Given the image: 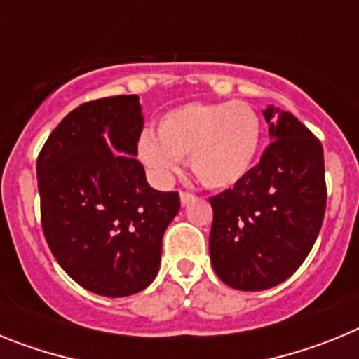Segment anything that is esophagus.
Here are the masks:
<instances>
[{"label": "esophagus", "instance_id": "esophagus-1", "mask_svg": "<svg viewBox=\"0 0 359 359\" xmlns=\"http://www.w3.org/2000/svg\"><path fill=\"white\" fill-rule=\"evenodd\" d=\"M180 199H182V205H189L190 201H194L196 194H192V192H187V190H182V192H180Z\"/></svg>", "mask_w": 359, "mask_h": 359}]
</instances>
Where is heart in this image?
<instances>
[{"label":"heart","mask_w":359,"mask_h":359,"mask_svg":"<svg viewBox=\"0 0 359 359\" xmlns=\"http://www.w3.org/2000/svg\"><path fill=\"white\" fill-rule=\"evenodd\" d=\"M156 135H142L138 154L160 180L176 172L177 160H189L203 185L228 189L252 169L261 120L246 102L185 104L158 120Z\"/></svg>","instance_id":"heart-1"}]
</instances>
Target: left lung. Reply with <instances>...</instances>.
Listing matches in <instances>:
<instances>
[{
	"mask_svg": "<svg viewBox=\"0 0 359 359\" xmlns=\"http://www.w3.org/2000/svg\"><path fill=\"white\" fill-rule=\"evenodd\" d=\"M278 111V109H277ZM264 111L271 144L259 165L210 198V261L233 290L273 287L300 268L322 228L327 185L323 147L291 113Z\"/></svg>",
	"mask_w": 359,
	"mask_h": 359,
	"instance_id": "1",
	"label": "left lung"
}]
</instances>
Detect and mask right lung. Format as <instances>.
I'll list each match as a JSON object with an SVG mask.
<instances>
[{
	"label": "right lung",
	"mask_w": 359,
	"mask_h": 359,
	"mask_svg": "<svg viewBox=\"0 0 359 359\" xmlns=\"http://www.w3.org/2000/svg\"><path fill=\"white\" fill-rule=\"evenodd\" d=\"M142 128L136 95L97 98L68 113L37 156L44 239L73 280L102 297L154 280L163 231L180 212V194L152 189L135 158Z\"/></svg>",
	"instance_id": "right-lung-1"
}]
</instances>
